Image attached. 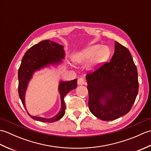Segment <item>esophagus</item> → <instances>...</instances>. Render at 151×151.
I'll return each mask as SVG.
<instances>
[{
	"label": "esophagus",
	"mask_w": 151,
	"mask_h": 151,
	"mask_svg": "<svg viewBox=\"0 0 151 151\" xmlns=\"http://www.w3.org/2000/svg\"><path fill=\"white\" fill-rule=\"evenodd\" d=\"M77 83H78V85H83V84H84V83H85V80H84V78H78V79Z\"/></svg>",
	"instance_id": "esophagus-1"
}]
</instances>
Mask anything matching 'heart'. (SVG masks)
Here are the masks:
<instances>
[{"label":"heart","mask_w":151,"mask_h":151,"mask_svg":"<svg viewBox=\"0 0 151 151\" xmlns=\"http://www.w3.org/2000/svg\"><path fill=\"white\" fill-rule=\"evenodd\" d=\"M110 55V50L107 46L94 45L73 54L72 58L74 62L78 64H82L89 60L86 67L92 70L106 61Z\"/></svg>","instance_id":"1"}]
</instances>
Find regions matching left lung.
Listing matches in <instances>:
<instances>
[{"label": "left lung", "instance_id": "obj_1", "mask_svg": "<svg viewBox=\"0 0 151 151\" xmlns=\"http://www.w3.org/2000/svg\"><path fill=\"white\" fill-rule=\"evenodd\" d=\"M86 81L89 110L103 121L129 113L138 93L137 67L130 51L117 41L110 62L88 73Z\"/></svg>", "mask_w": 151, "mask_h": 151}]
</instances>
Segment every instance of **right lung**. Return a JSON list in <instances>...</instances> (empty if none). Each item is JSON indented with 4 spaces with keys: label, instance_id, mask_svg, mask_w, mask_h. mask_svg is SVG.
Returning <instances> with one entry per match:
<instances>
[{
    "label": "right lung",
    "instance_id": "add662e5",
    "mask_svg": "<svg viewBox=\"0 0 151 151\" xmlns=\"http://www.w3.org/2000/svg\"><path fill=\"white\" fill-rule=\"evenodd\" d=\"M65 58L63 46L49 40H44L34 45L30 48L22 57L21 65L18 70L19 87L18 91L22 104L26 109L25 105V93L34 73L41 69L51 65H57ZM77 79L70 81H60L58 91L61 98V109L57 115L51 118H44L33 116L28 112V115L33 119L41 122L52 123L60 119L65 111V104L64 97L67 93L77 87ZM27 110V109H26Z\"/></svg>",
    "mask_w": 151,
    "mask_h": 151
}]
</instances>
